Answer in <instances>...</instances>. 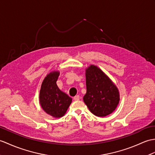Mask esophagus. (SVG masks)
<instances>
[{"label":"esophagus","mask_w":155,"mask_h":155,"mask_svg":"<svg viewBox=\"0 0 155 155\" xmlns=\"http://www.w3.org/2000/svg\"><path fill=\"white\" fill-rule=\"evenodd\" d=\"M79 99H80V96H79V95H77V96H75L74 97V100H78Z\"/></svg>","instance_id":"34e87169"}]
</instances>
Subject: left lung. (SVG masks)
Here are the masks:
<instances>
[{
	"label": "left lung",
	"instance_id": "1",
	"mask_svg": "<svg viewBox=\"0 0 155 155\" xmlns=\"http://www.w3.org/2000/svg\"><path fill=\"white\" fill-rule=\"evenodd\" d=\"M86 84L83 100L93 114L104 117L116 110L120 102L119 91L100 68L91 64L86 69Z\"/></svg>",
	"mask_w": 155,
	"mask_h": 155
}]
</instances>
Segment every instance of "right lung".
<instances>
[{"label":"right lung","mask_w":155,"mask_h":155,"mask_svg":"<svg viewBox=\"0 0 155 155\" xmlns=\"http://www.w3.org/2000/svg\"><path fill=\"white\" fill-rule=\"evenodd\" d=\"M59 71H52L42 82L39 103L45 112L54 117H63L72 102V98L58 88L56 82Z\"/></svg>","instance_id":"add662e5"}]
</instances>
